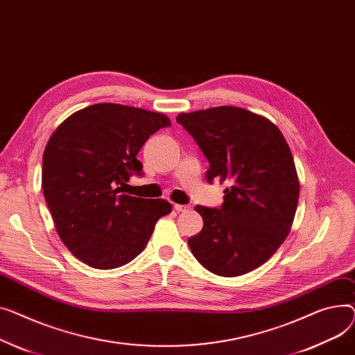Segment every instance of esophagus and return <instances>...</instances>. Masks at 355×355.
<instances>
[{
	"label": "esophagus",
	"mask_w": 355,
	"mask_h": 355,
	"mask_svg": "<svg viewBox=\"0 0 355 355\" xmlns=\"http://www.w3.org/2000/svg\"><path fill=\"white\" fill-rule=\"evenodd\" d=\"M175 209L178 212H189L192 207L189 205H179V203H175Z\"/></svg>",
	"instance_id": "34e87169"
}]
</instances>
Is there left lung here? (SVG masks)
Here are the masks:
<instances>
[{
	"mask_svg": "<svg viewBox=\"0 0 355 355\" xmlns=\"http://www.w3.org/2000/svg\"><path fill=\"white\" fill-rule=\"evenodd\" d=\"M176 121L209 162L206 179L231 182L220 209L195 207L203 227L187 245L219 277L251 272L278 251L294 222L300 180L289 146L272 121L241 107L180 113Z\"/></svg>",
	"mask_w": 355,
	"mask_h": 355,
	"instance_id": "8db88e82",
	"label": "left lung"
}]
</instances>
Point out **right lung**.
Returning a JSON list of instances; mask_svg holds the SVG:
<instances>
[{
	"instance_id": "right-lung-1",
	"label": "right lung",
	"mask_w": 355,
	"mask_h": 355,
	"mask_svg": "<svg viewBox=\"0 0 355 355\" xmlns=\"http://www.w3.org/2000/svg\"><path fill=\"white\" fill-rule=\"evenodd\" d=\"M171 126L157 112L98 103L73 113L51 135L43 155L41 186L57 234L81 262L113 269L148 245L156 222L172 212L164 199L126 193L144 141Z\"/></svg>"
}]
</instances>
